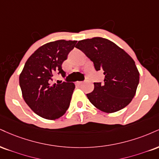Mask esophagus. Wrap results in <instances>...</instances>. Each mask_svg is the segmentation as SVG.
Returning <instances> with one entry per match:
<instances>
[{
  "mask_svg": "<svg viewBox=\"0 0 159 159\" xmlns=\"http://www.w3.org/2000/svg\"><path fill=\"white\" fill-rule=\"evenodd\" d=\"M76 84H77V85H81V84H83V82H82V81H77V82H76Z\"/></svg>",
  "mask_w": 159,
  "mask_h": 159,
  "instance_id": "34e87169",
  "label": "esophagus"
}]
</instances>
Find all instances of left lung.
<instances>
[{
  "mask_svg": "<svg viewBox=\"0 0 159 159\" xmlns=\"http://www.w3.org/2000/svg\"><path fill=\"white\" fill-rule=\"evenodd\" d=\"M75 47L93 61L97 71L104 72V82L94 83V90L87 94L89 101L107 113L127 107L135 96L139 83L134 60L123 49L104 38L81 40Z\"/></svg>",
  "mask_w": 159,
  "mask_h": 159,
  "instance_id": "obj_1",
  "label": "left lung"
}]
</instances>
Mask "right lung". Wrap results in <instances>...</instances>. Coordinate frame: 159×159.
Masks as SVG:
<instances>
[{
  "label": "right lung",
  "mask_w": 159,
  "mask_h": 159,
  "mask_svg": "<svg viewBox=\"0 0 159 159\" xmlns=\"http://www.w3.org/2000/svg\"><path fill=\"white\" fill-rule=\"evenodd\" d=\"M77 41L58 40L41 46L26 61L19 76L25 102L35 113L48 120L64 115L70 107L75 86L73 83L52 84L55 73L63 77L62 63Z\"/></svg>",
  "instance_id": "add662e5"
}]
</instances>
